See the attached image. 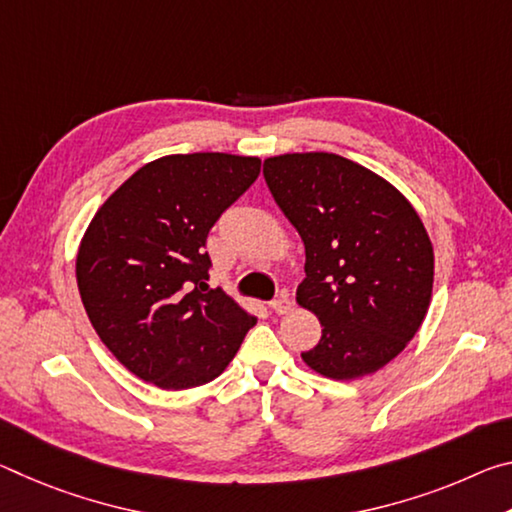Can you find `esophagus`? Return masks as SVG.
<instances>
[{"label":"esophagus","mask_w":512,"mask_h":512,"mask_svg":"<svg viewBox=\"0 0 512 512\" xmlns=\"http://www.w3.org/2000/svg\"><path fill=\"white\" fill-rule=\"evenodd\" d=\"M291 307H293V302H291V298H289V296H280V298H277V300H273V302H271V309L275 311L277 316H284V314H289Z\"/></svg>","instance_id":"obj_1"}]
</instances>
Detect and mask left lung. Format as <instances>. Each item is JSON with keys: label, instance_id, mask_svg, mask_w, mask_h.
Masks as SVG:
<instances>
[{"label": "left lung", "instance_id": "1", "mask_svg": "<svg viewBox=\"0 0 512 512\" xmlns=\"http://www.w3.org/2000/svg\"><path fill=\"white\" fill-rule=\"evenodd\" d=\"M275 203L305 244L296 300L323 336L302 361L350 381L391 363L418 332L433 289V246L395 185L336 153L264 160Z\"/></svg>", "mask_w": 512, "mask_h": 512}]
</instances>
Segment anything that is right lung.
<instances>
[{"label":"right lung","mask_w":512,"mask_h":512,"mask_svg":"<svg viewBox=\"0 0 512 512\" xmlns=\"http://www.w3.org/2000/svg\"><path fill=\"white\" fill-rule=\"evenodd\" d=\"M262 160L173 153L108 196L76 253L83 307L103 345L164 391L203 386L228 368L255 318L207 291V232L255 183Z\"/></svg>","instance_id":"add662e5"}]
</instances>
